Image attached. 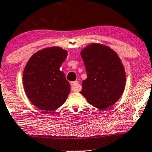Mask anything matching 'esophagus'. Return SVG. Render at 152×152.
Listing matches in <instances>:
<instances>
[{
	"mask_svg": "<svg viewBox=\"0 0 152 152\" xmlns=\"http://www.w3.org/2000/svg\"><path fill=\"white\" fill-rule=\"evenodd\" d=\"M71 89L74 91L77 92V91H79L81 90V88H80V86H78V83L77 81L71 82Z\"/></svg>",
	"mask_w": 152,
	"mask_h": 152,
	"instance_id": "esophagus-1",
	"label": "esophagus"
}]
</instances>
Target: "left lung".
Returning <instances> with one entry per match:
<instances>
[{
    "label": "left lung",
    "instance_id": "left-lung-1",
    "mask_svg": "<svg viewBox=\"0 0 152 152\" xmlns=\"http://www.w3.org/2000/svg\"><path fill=\"white\" fill-rule=\"evenodd\" d=\"M81 56L87 78L80 93L100 110L114 105L126 86V73L118 54L109 46L93 43L81 50Z\"/></svg>",
    "mask_w": 152,
    "mask_h": 152
}]
</instances>
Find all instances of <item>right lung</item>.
I'll list each match as a JSON object with an SVG mask.
<instances>
[{
	"instance_id": "right-lung-1",
	"label": "right lung",
	"mask_w": 152,
	"mask_h": 152,
	"mask_svg": "<svg viewBox=\"0 0 152 152\" xmlns=\"http://www.w3.org/2000/svg\"><path fill=\"white\" fill-rule=\"evenodd\" d=\"M67 55V50L61 47H48L35 53L25 66V93L31 102L45 113L63 105L70 93L69 82L59 69Z\"/></svg>"
}]
</instances>
